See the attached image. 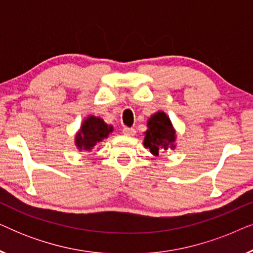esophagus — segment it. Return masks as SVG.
Instances as JSON below:
<instances>
[{
  "label": "esophagus",
  "mask_w": 253,
  "mask_h": 253,
  "mask_svg": "<svg viewBox=\"0 0 253 253\" xmlns=\"http://www.w3.org/2000/svg\"><path fill=\"white\" fill-rule=\"evenodd\" d=\"M123 133L126 134V136H133L134 133H136V130L133 129V127H123Z\"/></svg>",
  "instance_id": "34e87169"
}]
</instances>
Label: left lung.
<instances>
[{"label": "left lung", "instance_id": "left-lung-1", "mask_svg": "<svg viewBox=\"0 0 253 253\" xmlns=\"http://www.w3.org/2000/svg\"><path fill=\"white\" fill-rule=\"evenodd\" d=\"M147 131L145 132L144 145L150 148V151L155 155L168 147H174L172 143L175 141V131L171 123L165 113L159 112L154 114L147 122Z\"/></svg>", "mask_w": 253, "mask_h": 253}]
</instances>
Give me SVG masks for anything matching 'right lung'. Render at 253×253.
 <instances>
[{"label":"right lung","instance_id":"obj_1","mask_svg":"<svg viewBox=\"0 0 253 253\" xmlns=\"http://www.w3.org/2000/svg\"><path fill=\"white\" fill-rule=\"evenodd\" d=\"M112 126H107L101 119L89 116L84 121L81 131L76 137V145L81 150L89 151L96 143L108 137V133L112 132Z\"/></svg>","mask_w":253,"mask_h":253}]
</instances>
